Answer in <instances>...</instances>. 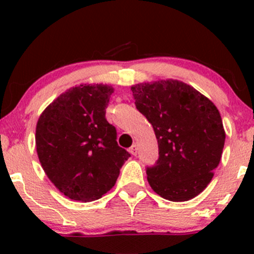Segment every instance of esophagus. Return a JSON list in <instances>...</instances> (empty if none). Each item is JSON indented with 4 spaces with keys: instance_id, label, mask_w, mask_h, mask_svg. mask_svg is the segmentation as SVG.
Segmentation results:
<instances>
[{
    "instance_id": "34e87169",
    "label": "esophagus",
    "mask_w": 254,
    "mask_h": 254,
    "mask_svg": "<svg viewBox=\"0 0 254 254\" xmlns=\"http://www.w3.org/2000/svg\"><path fill=\"white\" fill-rule=\"evenodd\" d=\"M137 150H138V148H137V144H132L130 148V153L132 154V155H137Z\"/></svg>"
}]
</instances>
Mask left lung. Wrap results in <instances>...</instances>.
Returning <instances> with one entry per match:
<instances>
[{
  "mask_svg": "<svg viewBox=\"0 0 254 254\" xmlns=\"http://www.w3.org/2000/svg\"><path fill=\"white\" fill-rule=\"evenodd\" d=\"M131 90L159 145L155 166L147 168L150 188L172 202L198 196L222 156L226 132L217 107L190 84L173 78L137 83Z\"/></svg>",
  "mask_w": 254,
  "mask_h": 254,
  "instance_id": "left-lung-1",
  "label": "left lung"
}]
</instances>
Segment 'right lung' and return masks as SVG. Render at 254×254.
<instances>
[{
  "label": "right lung",
  "instance_id": "add662e5",
  "mask_svg": "<svg viewBox=\"0 0 254 254\" xmlns=\"http://www.w3.org/2000/svg\"><path fill=\"white\" fill-rule=\"evenodd\" d=\"M113 87H71L43 111L36 127L40 165L51 183L72 200L99 199L115 186L130 157L105 118Z\"/></svg>",
  "mask_w": 254,
  "mask_h": 254
}]
</instances>
